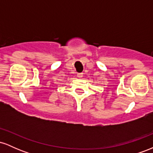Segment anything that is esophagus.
<instances>
[{"label":"esophagus","mask_w":153,"mask_h":153,"mask_svg":"<svg viewBox=\"0 0 153 153\" xmlns=\"http://www.w3.org/2000/svg\"><path fill=\"white\" fill-rule=\"evenodd\" d=\"M77 76H78V78H82V73H78V74H77Z\"/></svg>","instance_id":"obj_1"}]
</instances>
